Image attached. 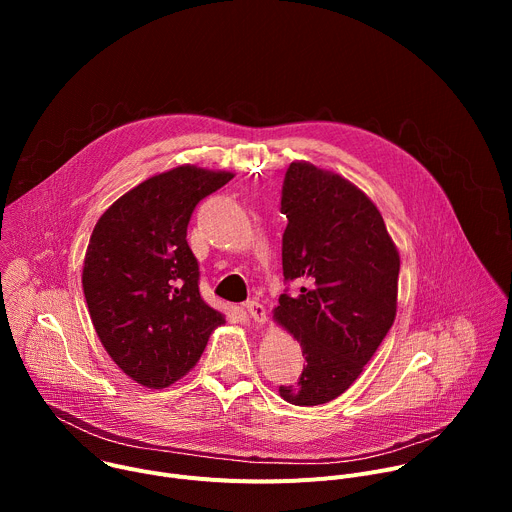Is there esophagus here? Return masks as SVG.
<instances>
[{
    "mask_svg": "<svg viewBox=\"0 0 512 512\" xmlns=\"http://www.w3.org/2000/svg\"><path fill=\"white\" fill-rule=\"evenodd\" d=\"M247 314L251 316V320L255 322V324H265L267 322V310H265V306L263 304H259L257 300H253V302H247Z\"/></svg>",
    "mask_w": 512,
    "mask_h": 512,
    "instance_id": "1",
    "label": "esophagus"
}]
</instances>
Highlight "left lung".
<instances>
[{
    "label": "left lung",
    "mask_w": 512,
    "mask_h": 512,
    "mask_svg": "<svg viewBox=\"0 0 512 512\" xmlns=\"http://www.w3.org/2000/svg\"><path fill=\"white\" fill-rule=\"evenodd\" d=\"M287 216L283 277L300 294L279 296L273 320L302 346L308 364L291 405H324L362 373L397 316L399 251L375 202L350 180L291 162L281 192Z\"/></svg>",
    "instance_id": "obj_1"
}]
</instances>
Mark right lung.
<instances>
[{
  "label": "right lung",
  "instance_id": "right-lung-1",
  "mask_svg": "<svg viewBox=\"0 0 512 512\" xmlns=\"http://www.w3.org/2000/svg\"><path fill=\"white\" fill-rule=\"evenodd\" d=\"M235 174L182 164L143 180L97 221L83 265L95 332L117 367L148 389L190 373L225 324L198 291L186 229L196 204Z\"/></svg>",
  "mask_w": 512,
  "mask_h": 512
}]
</instances>
